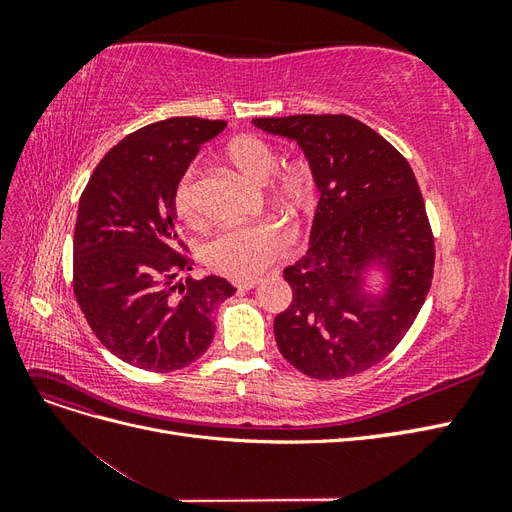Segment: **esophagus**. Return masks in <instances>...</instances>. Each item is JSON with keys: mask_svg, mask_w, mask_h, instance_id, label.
<instances>
[{"mask_svg": "<svg viewBox=\"0 0 512 512\" xmlns=\"http://www.w3.org/2000/svg\"><path fill=\"white\" fill-rule=\"evenodd\" d=\"M258 284H260L258 277H254V280H239V282H235V286H237L239 290H250V288H256Z\"/></svg>", "mask_w": 512, "mask_h": 512, "instance_id": "34e87169", "label": "esophagus"}]
</instances>
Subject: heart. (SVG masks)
<instances>
[{"label":"heart","mask_w":512,"mask_h":512,"mask_svg":"<svg viewBox=\"0 0 512 512\" xmlns=\"http://www.w3.org/2000/svg\"><path fill=\"white\" fill-rule=\"evenodd\" d=\"M224 156L250 181H269L273 198L288 211L303 213L314 205L316 185L312 170L303 164L277 168V151L265 138L254 134L232 138L224 149ZM173 207L181 222H200L194 168L185 170L177 181ZM290 247L292 230L280 220L265 218L218 232L205 245V262L209 269L232 277V280H254L260 273H265L275 260L284 258L290 252Z\"/></svg>","instance_id":"1"}]
</instances>
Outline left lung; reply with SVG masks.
<instances>
[{
	"instance_id": "1",
	"label": "left lung",
	"mask_w": 512,
	"mask_h": 512,
	"mask_svg": "<svg viewBox=\"0 0 512 512\" xmlns=\"http://www.w3.org/2000/svg\"><path fill=\"white\" fill-rule=\"evenodd\" d=\"M254 126L297 141L320 200L309 250L284 269L292 303L275 316L284 359L316 380L374 367L404 339L433 277L431 226L408 160L348 115L258 117ZM378 264L382 295L364 290Z\"/></svg>"
}]
</instances>
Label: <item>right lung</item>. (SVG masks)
<instances>
[{
  "instance_id": "right-lung-1",
  "label": "right lung",
  "mask_w": 512,
  "mask_h": 512,
  "mask_svg": "<svg viewBox=\"0 0 512 512\" xmlns=\"http://www.w3.org/2000/svg\"><path fill=\"white\" fill-rule=\"evenodd\" d=\"M226 121L173 117L128 134L96 166L74 228L72 286L91 331L121 361L175 371L211 346L224 277L173 284L194 260L177 235L173 192Z\"/></svg>"
}]
</instances>
